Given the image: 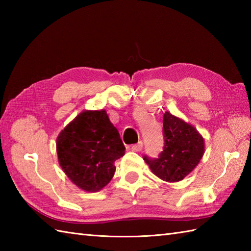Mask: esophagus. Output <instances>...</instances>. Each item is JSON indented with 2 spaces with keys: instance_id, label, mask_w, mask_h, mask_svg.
<instances>
[{
  "instance_id": "1",
  "label": "esophagus",
  "mask_w": 251,
  "mask_h": 251,
  "mask_svg": "<svg viewBox=\"0 0 251 251\" xmlns=\"http://www.w3.org/2000/svg\"><path fill=\"white\" fill-rule=\"evenodd\" d=\"M142 147H143L142 141H139V142H137L136 145H132L130 149H131L132 151H135V152H139V151L142 150Z\"/></svg>"
}]
</instances>
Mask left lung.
<instances>
[{
	"mask_svg": "<svg viewBox=\"0 0 251 251\" xmlns=\"http://www.w3.org/2000/svg\"><path fill=\"white\" fill-rule=\"evenodd\" d=\"M163 151L157 157L143 156L154 175L167 182L186 177L204 154V139L193 126L165 112L163 117Z\"/></svg>",
	"mask_w": 251,
	"mask_h": 251,
	"instance_id": "1",
	"label": "left lung"
}]
</instances>
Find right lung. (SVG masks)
<instances>
[{"label":"right lung","mask_w":251,"mask_h":251,"mask_svg":"<svg viewBox=\"0 0 251 251\" xmlns=\"http://www.w3.org/2000/svg\"><path fill=\"white\" fill-rule=\"evenodd\" d=\"M57 154L74 184L97 192L113 178L114 162L124 155L125 147L104 110L84 111L58 136Z\"/></svg>","instance_id":"obj_1"}]
</instances>
